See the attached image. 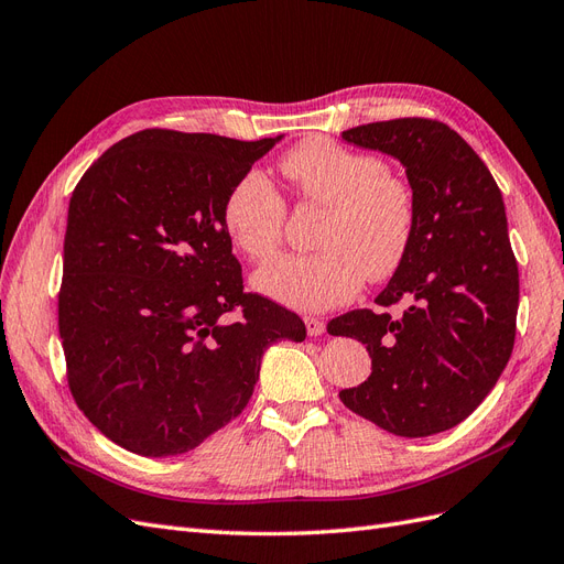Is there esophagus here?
<instances>
[{"mask_svg":"<svg viewBox=\"0 0 564 564\" xmlns=\"http://www.w3.org/2000/svg\"><path fill=\"white\" fill-rule=\"evenodd\" d=\"M305 329H308V336H322L324 334V322L317 317H305Z\"/></svg>","mask_w":564,"mask_h":564,"instance_id":"1","label":"esophagus"}]
</instances>
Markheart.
Wrapping results in <instances>:
<instances>
[{"label": "heart", "mask_w": 564, "mask_h": 564, "mask_svg": "<svg viewBox=\"0 0 564 564\" xmlns=\"http://www.w3.org/2000/svg\"><path fill=\"white\" fill-rule=\"evenodd\" d=\"M303 204L324 207L313 253H282L256 270L253 286L289 308L319 313L360 292L365 280L390 278L412 245L416 207L406 181L388 174L381 158L311 139L280 162ZM230 242L263 261L282 242L286 204L272 183L247 172L224 199Z\"/></svg>", "instance_id": "b5f03b06"}]
</instances>
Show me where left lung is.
<instances>
[{"label":"left lung","instance_id":"obj_1","mask_svg":"<svg viewBox=\"0 0 564 564\" xmlns=\"http://www.w3.org/2000/svg\"><path fill=\"white\" fill-rule=\"evenodd\" d=\"M352 145L398 158L414 193L412 245L379 311H350L332 336L362 340L371 373L338 392L350 412L400 437L468 419L497 386L516 344L518 261L497 181L445 122L400 117L344 131ZM402 300L408 308L392 316Z\"/></svg>","mask_w":564,"mask_h":564}]
</instances>
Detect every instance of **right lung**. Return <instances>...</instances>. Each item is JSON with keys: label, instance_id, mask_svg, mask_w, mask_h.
<instances>
[{"label": "right lung", "instance_id": "right-lung-1", "mask_svg": "<svg viewBox=\"0 0 564 564\" xmlns=\"http://www.w3.org/2000/svg\"><path fill=\"white\" fill-rule=\"evenodd\" d=\"M278 139L143 129L108 148L67 209L58 332L77 406L141 456L199 447L251 400L263 350L303 319L245 292L224 199Z\"/></svg>", "mask_w": 564, "mask_h": 564}]
</instances>
